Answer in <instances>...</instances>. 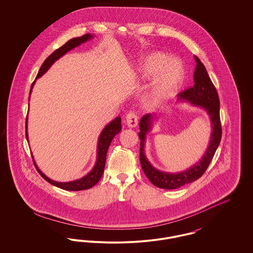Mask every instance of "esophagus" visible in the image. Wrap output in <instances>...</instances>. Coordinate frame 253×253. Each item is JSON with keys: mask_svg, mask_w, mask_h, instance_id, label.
Returning a JSON list of instances; mask_svg holds the SVG:
<instances>
[{"mask_svg": "<svg viewBox=\"0 0 253 253\" xmlns=\"http://www.w3.org/2000/svg\"><path fill=\"white\" fill-rule=\"evenodd\" d=\"M126 123L129 127H135L137 125V116L133 111H130L126 115Z\"/></svg>", "mask_w": 253, "mask_h": 253, "instance_id": "1", "label": "esophagus"}]
</instances>
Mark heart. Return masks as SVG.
<instances>
[{"label": "heart", "instance_id": "heart-1", "mask_svg": "<svg viewBox=\"0 0 253 253\" xmlns=\"http://www.w3.org/2000/svg\"><path fill=\"white\" fill-rule=\"evenodd\" d=\"M141 70L145 78H152L156 75L147 96V102L151 106H157L172 96L184 77L181 62L168 60V57L161 53L149 55L143 61Z\"/></svg>", "mask_w": 253, "mask_h": 253}]
</instances>
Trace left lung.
Returning a JSON list of instances; mask_svg holds the SVG:
<instances>
[{"label": "left lung", "mask_w": 253, "mask_h": 253, "mask_svg": "<svg viewBox=\"0 0 253 253\" xmlns=\"http://www.w3.org/2000/svg\"><path fill=\"white\" fill-rule=\"evenodd\" d=\"M194 59L196 61V66L193 74L194 84L179 93L178 98L180 100H188L196 106L204 108L210 116L212 132L211 135L210 144L201 160L192 168L178 173H169L154 168L146 158L144 154L145 138L147 132L151 130L152 116L145 115L144 117L141 118L139 123L140 132L138 133V136L140 138V164L148 179L160 189H177L200 178L212 160L221 141L222 127L220 121V101L216 88L211 81L206 67L201 60L196 56H194Z\"/></svg>", "instance_id": "obj_1"}]
</instances>
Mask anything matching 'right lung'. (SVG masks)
Listing matches in <instances>:
<instances>
[{"instance_id":"obj_1","label":"right lung","mask_w":253,"mask_h":253,"mask_svg":"<svg viewBox=\"0 0 253 253\" xmlns=\"http://www.w3.org/2000/svg\"><path fill=\"white\" fill-rule=\"evenodd\" d=\"M93 36L91 34H85L84 36L78 37V38H74L69 40L66 43H64L62 46H60V48L55 50L46 60L43 61V63L42 64L38 75H37V79H39L40 77H42L44 73L46 72L50 68V66L56 61L59 60L61 56H63L65 53H67L68 51H70L71 49L75 48L77 46H79L80 44L84 43L85 42H87L88 40H90ZM35 84V82H33V84L31 85L30 88V94L33 88V85ZM30 98V96H29ZM121 131V117H118L117 119H115L114 121H111L108 125L102 130V132L100 133L99 137H98V142H97V157H96V162L94 166V168L92 169V170L87 173L85 176L81 179H77V180L70 181V182H57V181L52 180L48 178L46 175H44L40 169L37 167L36 163L33 159L34 165L36 167L37 170L39 171V173L42 176V178H44L45 180L49 182L50 184L65 190V191H83V190H88L90 188H92L93 186H95L96 183L99 181L102 176V173L104 171V167H105V162H106V155H107V151H108L109 146L111 144L113 138L115 137L116 134H118ZM25 136L26 139H28V134H27V118L25 121ZM33 158V157H32Z\"/></svg>"}]
</instances>
